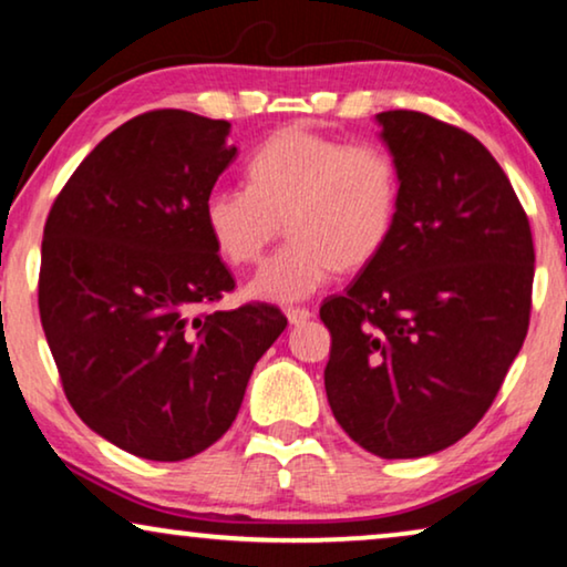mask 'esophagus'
Listing matches in <instances>:
<instances>
[{
  "instance_id": "esophagus-1",
  "label": "esophagus",
  "mask_w": 567,
  "mask_h": 567,
  "mask_svg": "<svg viewBox=\"0 0 567 567\" xmlns=\"http://www.w3.org/2000/svg\"><path fill=\"white\" fill-rule=\"evenodd\" d=\"M309 317H312V312H309L307 307H289V309H286V320H289L291 324L307 322Z\"/></svg>"
}]
</instances>
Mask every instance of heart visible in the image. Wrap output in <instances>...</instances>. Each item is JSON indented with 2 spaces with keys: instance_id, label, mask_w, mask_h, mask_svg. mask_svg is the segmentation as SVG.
<instances>
[{
  "instance_id": "1",
  "label": "heart",
  "mask_w": 567,
  "mask_h": 567,
  "mask_svg": "<svg viewBox=\"0 0 567 567\" xmlns=\"http://www.w3.org/2000/svg\"><path fill=\"white\" fill-rule=\"evenodd\" d=\"M245 173L247 188L208 193L204 221L231 266L258 262L286 221L291 239L247 286L252 299H307L338 268L374 260L398 224L400 169L374 142L289 126L250 154Z\"/></svg>"
}]
</instances>
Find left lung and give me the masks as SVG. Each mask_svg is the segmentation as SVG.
Here are the masks:
<instances>
[{
    "instance_id": "1",
    "label": "left lung",
    "mask_w": 567,
    "mask_h": 567,
    "mask_svg": "<svg viewBox=\"0 0 567 567\" xmlns=\"http://www.w3.org/2000/svg\"><path fill=\"white\" fill-rule=\"evenodd\" d=\"M377 121L400 169L398 224L346 293L322 301L324 392L355 444L415 460L493 405L529 330L534 243L475 136L417 111Z\"/></svg>"
}]
</instances>
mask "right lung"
Wrapping results in <instances>:
<instances>
[{"mask_svg":"<svg viewBox=\"0 0 567 567\" xmlns=\"http://www.w3.org/2000/svg\"><path fill=\"white\" fill-rule=\"evenodd\" d=\"M227 121L150 111L74 169L43 227L38 309L74 413L123 452L181 462L229 431L281 309L235 289L204 200L237 157Z\"/></svg>","mask_w":567,"mask_h":567,"instance_id":"add662e5","label":"right lung"}]
</instances>
